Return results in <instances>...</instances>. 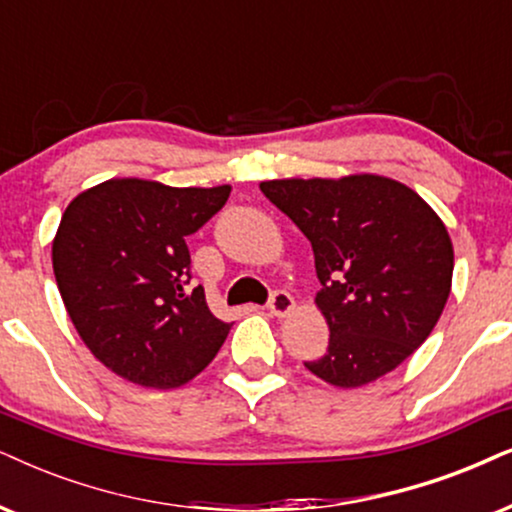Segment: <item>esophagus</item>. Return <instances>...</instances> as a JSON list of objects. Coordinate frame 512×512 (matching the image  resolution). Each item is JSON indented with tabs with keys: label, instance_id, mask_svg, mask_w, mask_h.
Wrapping results in <instances>:
<instances>
[{
	"label": "esophagus",
	"instance_id": "1",
	"mask_svg": "<svg viewBox=\"0 0 512 512\" xmlns=\"http://www.w3.org/2000/svg\"><path fill=\"white\" fill-rule=\"evenodd\" d=\"M293 309H295V300L288 293H283V290H276V293L271 295V300H269L271 316H276V319H286V316L293 312Z\"/></svg>",
	"mask_w": 512,
	"mask_h": 512
}]
</instances>
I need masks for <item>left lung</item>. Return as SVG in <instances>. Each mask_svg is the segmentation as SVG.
<instances>
[{
    "instance_id": "1",
    "label": "left lung",
    "mask_w": 512,
    "mask_h": 512,
    "mask_svg": "<svg viewBox=\"0 0 512 512\" xmlns=\"http://www.w3.org/2000/svg\"><path fill=\"white\" fill-rule=\"evenodd\" d=\"M260 189L314 250V304L331 338L304 366L354 390L409 359L451 293L454 243L437 212L401 181L368 172L271 179Z\"/></svg>"
}]
</instances>
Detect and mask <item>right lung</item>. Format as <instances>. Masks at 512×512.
Returning a JSON list of instances; mask_svg holds the SVG:
<instances>
[{
  "instance_id": "right-lung-1",
  "label": "right lung",
  "mask_w": 512,
  "mask_h": 512,
  "mask_svg": "<svg viewBox=\"0 0 512 512\" xmlns=\"http://www.w3.org/2000/svg\"><path fill=\"white\" fill-rule=\"evenodd\" d=\"M231 186H167L115 177L63 212L51 264L77 335L108 371L141 387L186 385L229 335L189 286L186 236L222 210Z\"/></svg>"
}]
</instances>
